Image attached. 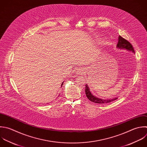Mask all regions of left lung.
I'll list each match as a JSON object with an SVG mask.
<instances>
[{
    "label": "left lung",
    "instance_id": "1",
    "mask_svg": "<svg viewBox=\"0 0 147 147\" xmlns=\"http://www.w3.org/2000/svg\"><path fill=\"white\" fill-rule=\"evenodd\" d=\"M117 47V48H118L119 49H126L127 51H131L132 52L134 53V51L133 47L131 45V44L128 41H127L126 40H125V38H123V37H122L120 36H119V37H118V42ZM85 92H86V94L87 98L90 101H91L94 103H95L105 104V103H107L113 102L117 99V98H115L111 99H102L100 98H98L96 96H94V95H93L90 91V89H89V87L87 86V84H86Z\"/></svg>",
    "mask_w": 147,
    "mask_h": 147
}]
</instances>
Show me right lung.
Instances as JSON below:
<instances>
[{"instance_id": "1", "label": "right lung", "mask_w": 147, "mask_h": 147, "mask_svg": "<svg viewBox=\"0 0 147 147\" xmlns=\"http://www.w3.org/2000/svg\"><path fill=\"white\" fill-rule=\"evenodd\" d=\"M62 85H63V83H62Z\"/></svg>"}]
</instances>
